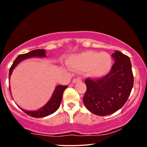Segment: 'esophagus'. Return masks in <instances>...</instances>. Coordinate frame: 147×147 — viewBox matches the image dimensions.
<instances>
[{"instance_id": "obj_1", "label": "esophagus", "mask_w": 147, "mask_h": 147, "mask_svg": "<svg viewBox=\"0 0 147 147\" xmlns=\"http://www.w3.org/2000/svg\"><path fill=\"white\" fill-rule=\"evenodd\" d=\"M81 79H80V78H75V79H74L73 81H72V83H75L78 82H81Z\"/></svg>"}]
</instances>
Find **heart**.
Returning a JSON list of instances; mask_svg holds the SVG:
<instances>
[{"instance_id": "b5f03b06", "label": "heart", "mask_w": 147, "mask_h": 147, "mask_svg": "<svg viewBox=\"0 0 147 147\" xmlns=\"http://www.w3.org/2000/svg\"><path fill=\"white\" fill-rule=\"evenodd\" d=\"M70 67L76 70H86L87 75L99 77L109 72L112 66V58L107 53L87 51L70 57Z\"/></svg>"}]
</instances>
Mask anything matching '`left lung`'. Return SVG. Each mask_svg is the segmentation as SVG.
Listing matches in <instances>:
<instances>
[{
    "label": "left lung",
    "instance_id": "left-lung-1",
    "mask_svg": "<svg viewBox=\"0 0 147 147\" xmlns=\"http://www.w3.org/2000/svg\"><path fill=\"white\" fill-rule=\"evenodd\" d=\"M112 57L115 62L107 75L88 77L85 81L87 90L83 104L91 113L99 116L119 110L127 102L134 85L129 57L119 51H115Z\"/></svg>",
    "mask_w": 147,
    "mask_h": 147
}]
</instances>
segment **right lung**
Masks as SVG:
<instances>
[{
  "mask_svg": "<svg viewBox=\"0 0 147 147\" xmlns=\"http://www.w3.org/2000/svg\"><path fill=\"white\" fill-rule=\"evenodd\" d=\"M45 51L44 49H35L32 50V51L28 52L27 53H24V54H20L17 57V58L15 60V61L13 63L12 66H11L10 69H9V80L10 79V76L11 75V73L13 72V70L14 68L17 66L18 63L21 62L22 60H25V59L29 58V57H45ZM68 85H57L55 88V90L53 92V96H51V99L49 101L42 107L41 109H38L37 111H25L24 109H21L22 111H23L24 113H26L29 116L35 118H40L43 117L48 116V115L52 114V113H55L58 108L60 107V105L62 102L63 93H64V90L67 88ZM10 89V87H9Z\"/></svg>",
  "mask_w": 147,
  "mask_h": 147,
  "instance_id": "obj_1",
  "label": "right lung"
}]
</instances>
